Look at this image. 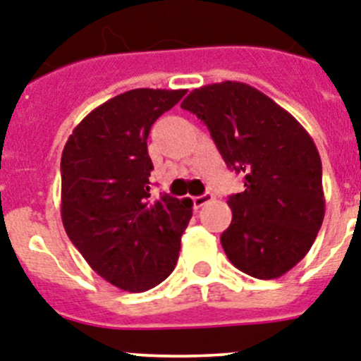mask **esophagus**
Returning <instances> with one entry per match:
<instances>
[{"instance_id": "esophagus-1", "label": "esophagus", "mask_w": 361, "mask_h": 361, "mask_svg": "<svg viewBox=\"0 0 361 361\" xmlns=\"http://www.w3.org/2000/svg\"><path fill=\"white\" fill-rule=\"evenodd\" d=\"M209 200H213V195L209 193V191H206V193H202V195H199V197H193V208L195 209L202 208L204 204H208Z\"/></svg>"}]
</instances>
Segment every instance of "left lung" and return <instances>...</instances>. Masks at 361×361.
Returning a JSON list of instances; mask_svg holds the SVG:
<instances>
[{"instance_id": "obj_1", "label": "left lung", "mask_w": 361, "mask_h": 361, "mask_svg": "<svg viewBox=\"0 0 361 361\" xmlns=\"http://www.w3.org/2000/svg\"><path fill=\"white\" fill-rule=\"evenodd\" d=\"M180 108L208 126L226 164L244 175L245 190L229 197L233 219L220 235L229 262L260 280L286 275L324 222L322 161L311 135L245 82L200 86Z\"/></svg>"}]
</instances>
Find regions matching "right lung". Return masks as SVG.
<instances>
[{"instance_id": "add662e5", "label": "right lung", "mask_w": 361, "mask_h": 361, "mask_svg": "<svg viewBox=\"0 0 361 361\" xmlns=\"http://www.w3.org/2000/svg\"><path fill=\"white\" fill-rule=\"evenodd\" d=\"M186 90L135 88L92 110L61 155V219L72 244L104 280L130 293L170 276L191 219L190 199H149L148 135Z\"/></svg>"}]
</instances>
